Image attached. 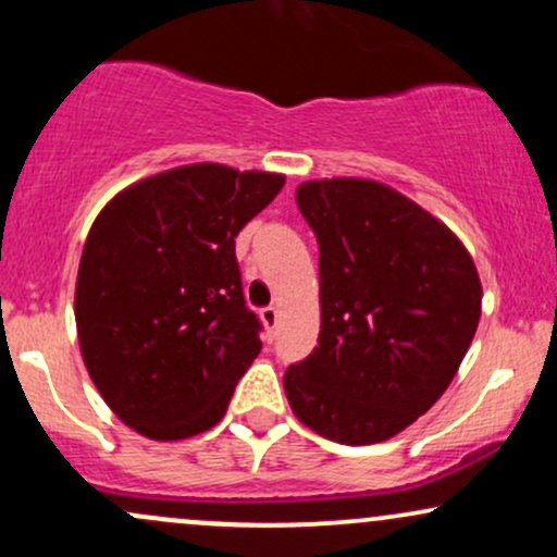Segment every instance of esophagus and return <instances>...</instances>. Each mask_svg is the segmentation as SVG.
Returning <instances> with one entry per match:
<instances>
[{
  "instance_id": "esophagus-1",
  "label": "esophagus",
  "mask_w": 557,
  "mask_h": 557,
  "mask_svg": "<svg viewBox=\"0 0 557 557\" xmlns=\"http://www.w3.org/2000/svg\"><path fill=\"white\" fill-rule=\"evenodd\" d=\"M259 317H261V322H264V327L274 332V327H277V322H280V311L274 309V306H267V309H261Z\"/></svg>"
}]
</instances>
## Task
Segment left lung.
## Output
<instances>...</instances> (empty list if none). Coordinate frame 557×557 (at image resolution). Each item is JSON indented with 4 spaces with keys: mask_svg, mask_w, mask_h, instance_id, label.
I'll return each mask as SVG.
<instances>
[{
    "mask_svg": "<svg viewBox=\"0 0 557 557\" xmlns=\"http://www.w3.org/2000/svg\"><path fill=\"white\" fill-rule=\"evenodd\" d=\"M319 243V345L285 372L293 413L341 445L413 424L461 367L482 314L463 243L419 203L374 181L298 185Z\"/></svg>",
    "mask_w": 557,
    "mask_h": 557,
    "instance_id": "obj_1",
    "label": "left lung"
}]
</instances>
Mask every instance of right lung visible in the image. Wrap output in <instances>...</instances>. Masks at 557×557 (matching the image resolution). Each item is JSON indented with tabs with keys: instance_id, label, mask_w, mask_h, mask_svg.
<instances>
[{
	"instance_id": "add662e5",
	"label": "right lung",
	"mask_w": 557,
	"mask_h": 557,
	"mask_svg": "<svg viewBox=\"0 0 557 557\" xmlns=\"http://www.w3.org/2000/svg\"><path fill=\"white\" fill-rule=\"evenodd\" d=\"M283 183L188 164L131 185L96 216L75 285L81 354L101 398L136 432L185 440L225 417L261 350L235 235Z\"/></svg>"
}]
</instances>
